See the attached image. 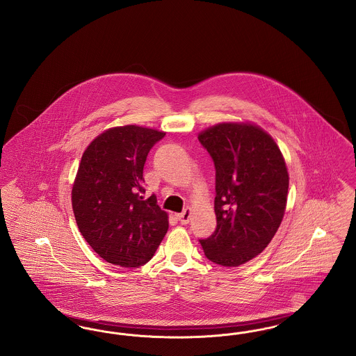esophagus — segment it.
I'll list each match as a JSON object with an SVG mask.
<instances>
[{"label": "esophagus", "instance_id": "esophagus-1", "mask_svg": "<svg viewBox=\"0 0 356 356\" xmlns=\"http://www.w3.org/2000/svg\"><path fill=\"white\" fill-rule=\"evenodd\" d=\"M191 212H192V209L191 208H186L181 213H179L177 215V219L179 221L183 224V225H186L189 222V219H191Z\"/></svg>", "mask_w": 356, "mask_h": 356}]
</instances>
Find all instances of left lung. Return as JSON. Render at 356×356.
<instances>
[{
	"label": "left lung",
	"instance_id": "left-lung-1",
	"mask_svg": "<svg viewBox=\"0 0 356 356\" xmlns=\"http://www.w3.org/2000/svg\"><path fill=\"white\" fill-rule=\"evenodd\" d=\"M216 170L215 232L199 240L205 256L224 267L263 252L283 220L288 177L284 157L260 127L221 122L199 135Z\"/></svg>",
	"mask_w": 356,
	"mask_h": 356
}]
</instances>
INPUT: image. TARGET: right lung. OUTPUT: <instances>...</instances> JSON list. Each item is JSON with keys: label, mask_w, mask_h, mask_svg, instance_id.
I'll return each mask as SVG.
<instances>
[{"label": "right lung", "mask_w": 356, "mask_h": 356, "mask_svg": "<svg viewBox=\"0 0 356 356\" xmlns=\"http://www.w3.org/2000/svg\"><path fill=\"white\" fill-rule=\"evenodd\" d=\"M165 136L125 125L97 136L85 149L72 189L76 222L93 251L111 264L136 268L152 259L168 231V215L145 197L143 170Z\"/></svg>", "instance_id": "right-lung-1"}]
</instances>
